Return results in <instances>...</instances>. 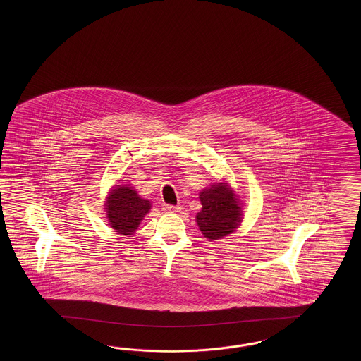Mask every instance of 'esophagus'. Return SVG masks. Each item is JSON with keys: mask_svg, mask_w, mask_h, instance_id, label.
<instances>
[{"mask_svg": "<svg viewBox=\"0 0 361 361\" xmlns=\"http://www.w3.org/2000/svg\"><path fill=\"white\" fill-rule=\"evenodd\" d=\"M178 207H173V205H168V204H164L163 205V210H164L165 213H176V212H178Z\"/></svg>", "mask_w": 361, "mask_h": 361, "instance_id": "esophagus-1", "label": "esophagus"}]
</instances>
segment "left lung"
<instances>
[{
  "instance_id": "obj_1",
  "label": "left lung",
  "mask_w": 361,
  "mask_h": 361,
  "mask_svg": "<svg viewBox=\"0 0 361 361\" xmlns=\"http://www.w3.org/2000/svg\"><path fill=\"white\" fill-rule=\"evenodd\" d=\"M202 209L197 225L208 240H219L231 234L242 222V204L226 183H217L200 192Z\"/></svg>"
}]
</instances>
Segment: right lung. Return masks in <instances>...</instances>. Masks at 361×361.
<instances>
[{
	"label": "right lung",
	"mask_w": 361,
	"mask_h": 361,
	"mask_svg": "<svg viewBox=\"0 0 361 361\" xmlns=\"http://www.w3.org/2000/svg\"><path fill=\"white\" fill-rule=\"evenodd\" d=\"M104 209L111 228L118 234L131 235L149 212L151 202L139 196L133 186L126 184L111 189Z\"/></svg>",
	"instance_id": "add662e5"
}]
</instances>
